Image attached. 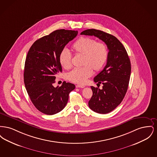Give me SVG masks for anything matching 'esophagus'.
I'll list each match as a JSON object with an SVG mask.
<instances>
[{"label": "esophagus", "mask_w": 157, "mask_h": 157, "mask_svg": "<svg viewBox=\"0 0 157 157\" xmlns=\"http://www.w3.org/2000/svg\"><path fill=\"white\" fill-rule=\"evenodd\" d=\"M85 86V85H76V88H84Z\"/></svg>", "instance_id": "obj_1"}]
</instances>
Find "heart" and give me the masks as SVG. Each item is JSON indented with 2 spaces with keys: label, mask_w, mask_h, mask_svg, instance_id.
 <instances>
[{
  "label": "heart",
  "mask_w": 157,
  "mask_h": 157,
  "mask_svg": "<svg viewBox=\"0 0 157 157\" xmlns=\"http://www.w3.org/2000/svg\"><path fill=\"white\" fill-rule=\"evenodd\" d=\"M73 52L76 55L82 56V67L75 68L71 71L67 78L71 82L84 83L92 74L93 69L99 71L104 67L108 56V48L103 42H98L90 37L78 39L72 46ZM72 56L67 50L60 53L59 62L65 69L72 67Z\"/></svg>",
  "instance_id": "b5f03b06"
}]
</instances>
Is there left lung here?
Segmentation results:
<instances>
[{
    "label": "left lung",
    "mask_w": 157,
    "mask_h": 157,
    "mask_svg": "<svg viewBox=\"0 0 157 157\" xmlns=\"http://www.w3.org/2000/svg\"><path fill=\"white\" fill-rule=\"evenodd\" d=\"M81 35L94 36L104 42L109 50L106 65L94 79L102 83V89L91 86L93 95L88 105L94 112L105 114L111 112L122 101L127 92L131 67L127 51L120 40L111 34L90 29Z\"/></svg>",
    "instance_id": "obj_1"
}]
</instances>
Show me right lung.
<instances>
[{
	"label": "right lung",
	"mask_w": 157,
	"mask_h": 157,
	"mask_svg": "<svg viewBox=\"0 0 157 157\" xmlns=\"http://www.w3.org/2000/svg\"><path fill=\"white\" fill-rule=\"evenodd\" d=\"M78 35V31L59 29L36 40L27 54L24 83L33 104L37 110L51 115L61 111L67 104L69 94L74 84L63 82L55 88L56 75L62 72L60 53Z\"/></svg>",
	"instance_id": "obj_1"
}]
</instances>
